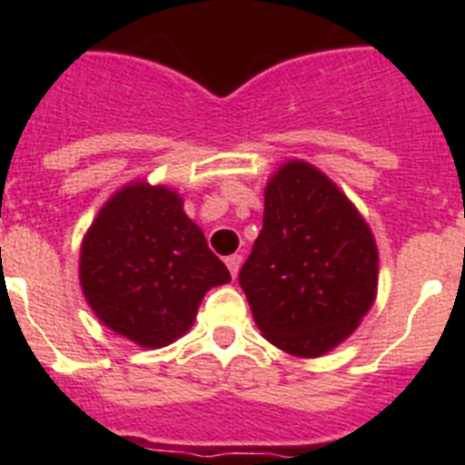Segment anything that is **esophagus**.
<instances>
[{"label":"esophagus","instance_id":"1","mask_svg":"<svg viewBox=\"0 0 465 465\" xmlns=\"http://www.w3.org/2000/svg\"><path fill=\"white\" fill-rule=\"evenodd\" d=\"M225 265H228L230 274H232V279H235L237 272H240V268H242V256H240V253H232V256L225 258Z\"/></svg>","mask_w":465,"mask_h":465}]
</instances>
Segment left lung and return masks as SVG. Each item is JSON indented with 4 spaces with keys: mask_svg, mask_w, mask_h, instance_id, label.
Wrapping results in <instances>:
<instances>
[{
    "mask_svg": "<svg viewBox=\"0 0 465 465\" xmlns=\"http://www.w3.org/2000/svg\"><path fill=\"white\" fill-rule=\"evenodd\" d=\"M380 252L356 204L319 167L286 160L268 179L262 230L240 272L253 322L298 359L342 344L371 312Z\"/></svg>",
    "mask_w": 465,
    "mask_h": 465,
    "instance_id": "obj_1",
    "label": "left lung"
}]
</instances>
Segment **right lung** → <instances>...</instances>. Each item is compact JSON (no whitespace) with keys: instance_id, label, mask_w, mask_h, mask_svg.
<instances>
[{"instance_id":"obj_1","label":"right lung","mask_w":465,"mask_h":465,"mask_svg":"<svg viewBox=\"0 0 465 465\" xmlns=\"http://www.w3.org/2000/svg\"><path fill=\"white\" fill-rule=\"evenodd\" d=\"M79 282L106 328L160 349L191 331L204 293L230 272L174 188L133 182L102 204L84 235Z\"/></svg>"}]
</instances>
